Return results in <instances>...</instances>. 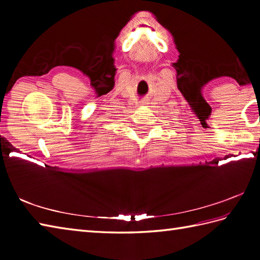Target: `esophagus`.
Returning <instances> with one entry per match:
<instances>
[{
  "label": "esophagus",
  "mask_w": 260,
  "mask_h": 260,
  "mask_svg": "<svg viewBox=\"0 0 260 260\" xmlns=\"http://www.w3.org/2000/svg\"><path fill=\"white\" fill-rule=\"evenodd\" d=\"M140 104L142 105V106H145V105H148V101H145V99H144V101H141Z\"/></svg>",
  "instance_id": "obj_1"
}]
</instances>
